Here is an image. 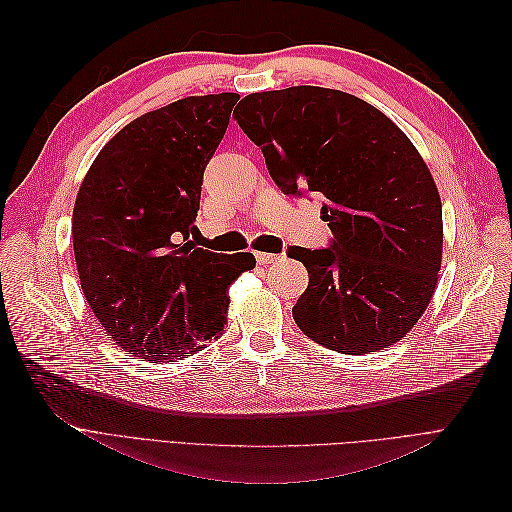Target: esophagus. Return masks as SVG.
<instances>
[{"instance_id":"obj_1","label":"esophagus","mask_w":512,"mask_h":512,"mask_svg":"<svg viewBox=\"0 0 512 512\" xmlns=\"http://www.w3.org/2000/svg\"><path fill=\"white\" fill-rule=\"evenodd\" d=\"M256 256V262H258V265H271V262H275L277 258H280V256H275V254H267V252H256L254 254Z\"/></svg>"}]
</instances>
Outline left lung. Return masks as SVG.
Wrapping results in <instances>:
<instances>
[{
  "mask_svg": "<svg viewBox=\"0 0 512 512\" xmlns=\"http://www.w3.org/2000/svg\"><path fill=\"white\" fill-rule=\"evenodd\" d=\"M288 196L322 198L329 247L290 245L309 273L292 318L312 342L367 354L399 342L438 284L442 203L423 158L376 106L312 85L262 91L237 106Z\"/></svg>",
  "mask_w": 512,
  "mask_h": 512,
  "instance_id": "obj_1",
  "label": "left lung"
}]
</instances>
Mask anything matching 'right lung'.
Returning a JSON list of instances; mask_svg holds the SVG:
<instances>
[{
    "label": "right lung",
    "mask_w": 512,
    "mask_h": 512,
    "mask_svg": "<svg viewBox=\"0 0 512 512\" xmlns=\"http://www.w3.org/2000/svg\"><path fill=\"white\" fill-rule=\"evenodd\" d=\"M237 100L190 96L141 115L81 183L72 213L81 288L128 354L168 363L218 339L230 284L256 267L250 252L215 254L190 241L205 168Z\"/></svg>",
    "instance_id": "obj_1"
}]
</instances>
